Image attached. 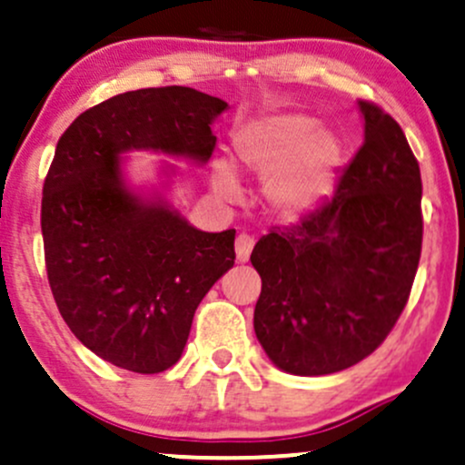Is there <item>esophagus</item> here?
Wrapping results in <instances>:
<instances>
[{
	"label": "esophagus",
	"instance_id": "34e87169",
	"mask_svg": "<svg viewBox=\"0 0 465 465\" xmlns=\"http://www.w3.org/2000/svg\"><path fill=\"white\" fill-rule=\"evenodd\" d=\"M251 249H253V238L247 236V233H240L236 238V258L238 262H247Z\"/></svg>",
	"mask_w": 465,
	"mask_h": 465
}]
</instances>
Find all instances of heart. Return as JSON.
I'll return each instance as SVG.
<instances>
[{
	"instance_id": "heart-1",
	"label": "heart",
	"mask_w": 465,
	"mask_h": 465,
	"mask_svg": "<svg viewBox=\"0 0 465 465\" xmlns=\"http://www.w3.org/2000/svg\"><path fill=\"white\" fill-rule=\"evenodd\" d=\"M232 154L240 170L266 177V201L282 214L314 210L332 192L343 163L339 137L303 114L251 120L233 135ZM212 181L218 196L236 199L238 183L225 165H218Z\"/></svg>"
}]
</instances>
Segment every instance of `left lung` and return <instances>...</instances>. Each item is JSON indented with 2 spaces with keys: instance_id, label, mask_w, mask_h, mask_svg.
<instances>
[{
  "instance_id": "8db88e82",
  "label": "left lung",
  "mask_w": 465,
  "mask_h": 465,
  "mask_svg": "<svg viewBox=\"0 0 465 465\" xmlns=\"http://www.w3.org/2000/svg\"><path fill=\"white\" fill-rule=\"evenodd\" d=\"M365 142L300 223L258 240L262 277L253 328L269 359L295 376H325L371 354L407 306L421 253V177L407 137L359 100Z\"/></svg>"
}]
</instances>
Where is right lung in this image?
<instances>
[{
	"label": "right lung",
	"instance_id": "obj_1",
	"mask_svg": "<svg viewBox=\"0 0 465 465\" xmlns=\"http://www.w3.org/2000/svg\"><path fill=\"white\" fill-rule=\"evenodd\" d=\"M227 103L190 87L126 92L80 114L56 143L41 232L58 312L100 359L159 373L181 359L192 319L236 260V229L207 233L122 183L120 154L205 163Z\"/></svg>",
	"mask_w": 465,
	"mask_h": 465
}]
</instances>
